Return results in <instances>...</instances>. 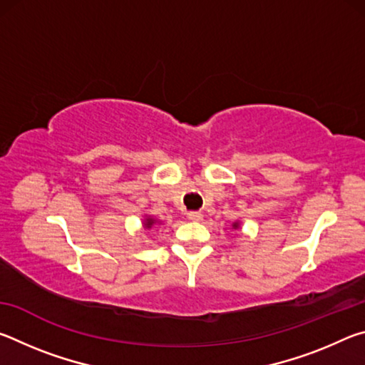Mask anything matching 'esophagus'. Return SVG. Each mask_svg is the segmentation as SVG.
Masks as SVG:
<instances>
[{
  "label": "esophagus",
  "mask_w": 365,
  "mask_h": 365,
  "mask_svg": "<svg viewBox=\"0 0 365 365\" xmlns=\"http://www.w3.org/2000/svg\"><path fill=\"white\" fill-rule=\"evenodd\" d=\"M188 219H190V220H195V222H197V220H201V219H202V214H201V212H197V211H191V212H188Z\"/></svg>",
  "instance_id": "1"
}]
</instances>
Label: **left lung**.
<instances>
[{"label": "left lung", "mask_w": 365, "mask_h": 365, "mask_svg": "<svg viewBox=\"0 0 365 365\" xmlns=\"http://www.w3.org/2000/svg\"><path fill=\"white\" fill-rule=\"evenodd\" d=\"M235 227H237V224H235Z\"/></svg>", "instance_id": "left-lung-1"}]
</instances>
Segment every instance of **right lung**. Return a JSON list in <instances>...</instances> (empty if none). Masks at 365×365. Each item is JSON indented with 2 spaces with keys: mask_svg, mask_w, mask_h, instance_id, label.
I'll use <instances>...</instances> for the list:
<instances>
[{
  "mask_svg": "<svg viewBox=\"0 0 365 365\" xmlns=\"http://www.w3.org/2000/svg\"><path fill=\"white\" fill-rule=\"evenodd\" d=\"M153 224H154V220H153V219H148V220H146V224H145V225H146L148 228H150V227H151Z\"/></svg>",
  "mask_w": 365,
  "mask_h": 365,
  "instance_id": "add662e5",
  "label": "right lung"
}]
</instances>
